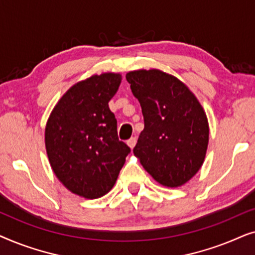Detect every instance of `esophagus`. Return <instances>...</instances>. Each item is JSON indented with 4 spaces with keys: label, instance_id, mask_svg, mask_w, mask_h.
<instances>
[{
    "label": "esophagus",
    "instance_id": "obj_1",
    "mask_svg": "<svg viewBox=\"0 0 255 255\" xmlns=\"http://www.w3.org/2000/svg\"><path fill=\"white\" fill-rule=\"evenodd\" d=\"M135 142H137V139H135V137H132V138H130L128 139V140L127 141V144H128V146L130 148H133L134 146H135Z\"/></svg>",
    "mask_w": 255,
    "mask_h": 255
}]
</instances>
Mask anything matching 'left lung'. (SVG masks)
I'll use <instances>...</instances> for the list:
<instances>
[{
  "label": "left lung",
  "mask_w": 255,
  "mask_h": 255,
  "mask_svg": "<svg viewBox=\"0 0 255 255\" xmlns=\"http://www.w3.org/2000/svg\"><path fill=\"white\" fill-rule=\"evenodd\" d=\"M127 80L145 123L134 155L163 187L183 186L207 154L209 123L203 107L182 81L160 69L128 72Z\"/></svg>",
  "instance_id": "8db88e82"
}]
</instances>
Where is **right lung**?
<instances>
[{
  "mask_svg": "<svg viewBox=\"0 0 255 255\" xmlns=\"http://www.w3.org/2000/svg\"><path fill=\"white\" fill-rule=\"evenodd\" d=\"M121 82L120 73H102L75 83L55 104L45 128L55 176L73 194L89 200L113 189L130 153L118 139L108 104Z\"/></svg>",
  "mask_w": 255,
  "mask_h": 255,
  "instance_id": "right-lung-1",
  "label": "right lung"
}]
</instances>
